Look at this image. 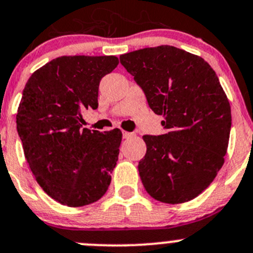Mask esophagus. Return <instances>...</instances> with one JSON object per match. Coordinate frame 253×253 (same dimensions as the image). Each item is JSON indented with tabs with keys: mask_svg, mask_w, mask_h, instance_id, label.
I'll list each match as a JSON object with an SVG mask.
<instances>
[{
	"mask_svg": "<svg viewBox=\"0 0 253 253\" xmlns=\"http://www.w3.org/2000/svg\"><path fill=\"white\" fill-rule=\"evenodd\" d=\"M132 136H133V133H131V132H126V131H124V132H122V137H124L125 139H128V138H131Z\"/></svg>",
	"mask_w": 253,
	"mask_h": 253,
	"instance_id": "obj_1",
	"label": "esophagus"
}]
</instances>
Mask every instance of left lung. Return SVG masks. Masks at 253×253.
<instances>
[{"label": "left lung", "instance_id": "8db88e82", "mask_svg": "<svg viewBox=\"0 0 253 253\" xmlns=\"http://www.w3.org/2000/svg\"><path fill=\"white\" fill-rule=\"evenodd\" d=\"M120 62L164 117L167 133L143 136L145 191L170 205L193 200L223 167L230 136V104L215 72L200 56L169 45L125 53Z\"/></svg>", "mask_w": 253, "mask_h": 253}]
</instances>
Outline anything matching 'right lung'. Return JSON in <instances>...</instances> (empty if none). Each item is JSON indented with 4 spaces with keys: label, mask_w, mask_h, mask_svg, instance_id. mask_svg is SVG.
Here are the masks:
<instances>
[{
    "label": "right lung",
    "mask_w": 253,
    "mask_h": 253,
    "mask_svg": "<svg viewBox=\"0 0 253 253\" xmlns=\"http://www.w3.org/2000/svg\"><path fill=\"white\" fill-rule=\"evenodd\" d=\"M116 56H61L28 79L17 114L25 159L42 190L57 202L83 207L111 182L122 133L82 127V112L98 108L101 78Z\"/></svg>",
    "instance_id": "right-lung-1"
}]
</instances>
